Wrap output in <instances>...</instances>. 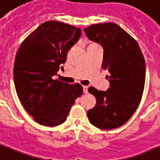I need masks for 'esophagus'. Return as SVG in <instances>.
Returning <instances> with one entry per match:
<instances>
[{"mask_svg":"<svg viewBox=\"0 0 160 160\" xmlns=\"http://www.w3.org/2000/svg\"><path fill=\"white\" fill-rule=\"evenodd\" d=\"M88 86L87 85H85V86H83V91H84V93H88Z\"/></svg>","mask_w":160,"mask_h":160,"instance_id":"obj_1","label":"esophagus"}]
</instances>
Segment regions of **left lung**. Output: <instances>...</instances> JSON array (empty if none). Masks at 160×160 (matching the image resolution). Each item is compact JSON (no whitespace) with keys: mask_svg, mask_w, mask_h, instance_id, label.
<instances>
[{"mask_svg":"<svg viewBox=\"0 0 160 160\" xmlns=\"http://www.w3.org/2000/svg\"><path fill=\"white\" fill-rule=\"evenodd\" d=\"M84 31L91 41L102 46V68L111 74L107 76L110 82L107 91L89 87V92L96 98V104L87 112L88 119L98 128H117L133 115L142 99L144 58L136 40L115 23L94 24Z\"/></svg>","mask_w":160,"mask_h":160,"instance_id":"8db88e82","label":"left lung"}]
</instances>
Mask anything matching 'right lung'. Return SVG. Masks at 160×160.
Returning a JSON list of instances; mask_svg holds the SVG:
<instances>
[{"label": "right lung", "instance_id": "right-lung-1", "mask_svg": "<svg viewBox=\"0 0 160 160\" xmlns=\"http://www.w3.org/2000/svg\"><path fill=\"white\" fill-rule=\"evenodd\" d=\"M80 36V28L48 21L18 48L13 69L16 91L27 112L41 125L54 127L64 122L75 99L82 95L80 84L53 79Z\"/></svg>", "mask_w": 160, "mask_h": 160}]
</instances>
